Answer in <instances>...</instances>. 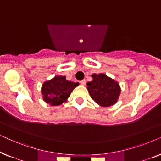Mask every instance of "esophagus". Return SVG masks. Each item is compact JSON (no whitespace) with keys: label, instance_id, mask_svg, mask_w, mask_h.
Masks as SVG:
<instances>
[{"label":"esophagus","instance_id":"34e87169","mask_svg":"<svg viewBox=\"0 0 161 161\" xmlns=\"http://www.w3.org/2000/svg\"><path fill=\"white\" fill-rule=\"evenodd\" d=\"M80 84H81V85L84 86V85L86 84V80H80Z\"/></svg>","mask_w":161,"mask_h":161}]
</instances>
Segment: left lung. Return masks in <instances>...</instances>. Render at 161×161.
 Returning a JSON list of instances; mask_svg holds the SVG:
<instances>
[{"instance_id":"1","label":"left lung","mask_w":161,"mask_h":161,"mask_svg":"<svg viewBox=\"0 0 161 161\" xmlns=\"http://www.w3.org/2000/svg\"><path fill=\"white\" fill-rule=\"evenodd\" d=\"M91 76L93 80L86 85L92 100L103 107L115 104L121 92L119 84L105 74H92Z\"/></svg>"}]
</instances>
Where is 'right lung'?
<instances>
[{
    "label": "right lung",
    "mask_w": 161,
    "mask_h": 161,
    "mask_svg": "<svg viewBox=\"0 0 161 161\" xmlns=\"http://www.w3.org/2000/svg\"><path fill=\"white\" fill-rule=\"evenodd\" d=\"M79 83L66 80V77L55 76L51 80L45 81L42 86L43 100L48 104L56 106L67 102L71 92Z\"/></svg>",
    "instance_id": "obj_1"
}]
</instances>
